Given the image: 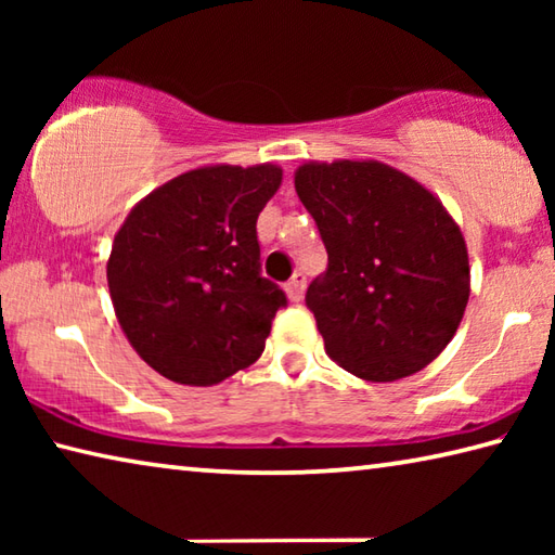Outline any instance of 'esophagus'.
<instances>
[{
    "label": "esophagus",
    "instance_id": "34e87169",
    "mask_svg": "<svg viewBox=\"0 0 555 555\" xmlns=\"http://www.w3.org/2000/svg\"><path fill=\"white\" fill-rule=\"evenodd\" d=\"M304 291H306V276L304 274H296V276L288 279V284H286L288 300H294V304H298V300L304 298Z\"/></svg>",
    "mask_w": 555,
    "mask_h": 555
}]
</instances>
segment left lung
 Masks as SVG:
<instances>
[{
    "label": "left lung",
    "mask_w": 555,
    "mask_h": 555,
    "mask_svg": "<svg viewBox=\"0 0 555 555\" xmlns=\"http://www.w3.org/2000/svg\"><path fill=\"white\" fill-rule=\"evenodd\" d=\"M294 183L327 249L306 294L327 357L367 382L424 370L469 298L465 237L446 205L382 162H308Z\"/></svg>",
    "instance_id": "left-lung-1"
}]
</instances>
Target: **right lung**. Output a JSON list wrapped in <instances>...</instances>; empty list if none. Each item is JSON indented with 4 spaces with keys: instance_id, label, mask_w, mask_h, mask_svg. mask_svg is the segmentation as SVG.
Returning <instances> with one entry per match:
<instances>
[{
    "instance_id": "obj_1",
    "label": "right lung",
    "mask_w": 555,
    "mask_h": 555,
    "mask_svg": "<svg viewBox=\"0 0 555 555\" xmlns=\"http://www.w3.org/2000/svg\"><path fill=\"white\" fill-rule=\"evenodd\" d=\"M281 176L274 164L193 168L121 222L107 259L112 306L162 377L212 387L264 352L286 296L259 274L257 218Z\"/></svg>"
}]
</instances>
